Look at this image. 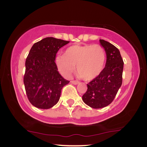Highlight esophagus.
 Wrapping results in <instances>:
<instances>
[{"mask_svg": "<svg viewBox=\"0 0 147 147\" xmlns=\"http://www.w3.org/2000/svg\"><path fill=\"white\" fill-rule=\"evenodd\" d=\"M71 83H72V84H75V85H77V84H78L79 83V82H77V81L72 80V81H71Z\"/></svg>", "mask_w": 147, "mask_h": 147, "instance_id": "34e87169", "label": "esophagus"}]
</instances>
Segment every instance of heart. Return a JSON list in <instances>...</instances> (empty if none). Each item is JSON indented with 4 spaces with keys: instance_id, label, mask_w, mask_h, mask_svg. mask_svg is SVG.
Segmentation results:
<instances>
[{
    "instance_id": "heart-1",
    "label": "heart",
    "mask_w": 147,
    "mask_h": 147,
    "mask_svg": "<svg viewBox=\"0 0 147 147\" xmlns=\"http://www.w3.org/2000/svg\"><path fill=\"white\" fill-rule=\"evenodd\" d=\"M106 52L98 44L75 45L69 47L64 56H58L56 63L64 77H69L75 71L85 81H91L102 73L105 66Z\"/></svg>"
}]
</instances>
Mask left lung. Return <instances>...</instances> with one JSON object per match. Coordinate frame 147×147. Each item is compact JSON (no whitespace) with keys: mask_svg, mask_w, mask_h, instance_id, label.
I'll use <instances>...</instances> for the list:
<instances>
[{"mask_svg":"<svg viewBox=\"0 0 147 147\" xmlns=\"http://www.w3.org/2000/svg\"><path fill=\"white\" fill-rule=\"evenodd\" d=\"M106 52V63L102 73L87 84L86 92L82 96L84 102L93 109L109 106L117 95L122 84L124 61L119 50L115 45L99 40Z\"/></svg>","mask_w":147,"mask_h":147,"instance_id":"1","label":"left lung"}]
</instances>
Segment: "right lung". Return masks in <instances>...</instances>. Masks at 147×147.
<instances>
[{"label": "right lung", "instance_id": "right-lung-1", "mask_svg": "<svg viewBox=\"0 0 147 147\" xmlns=\"http://www.w3.org/2000/svg\"><path fill=\"white\" fill-rule=\"evenodd\" d=\"M69 42L47 37L30 49L25 61L23 82L30 102L38 109H48L55 106L63 87L70 82L59 73L55 63L58 50Z\"/></svg>", "mask_w": 147, "mask_h": 147}]
</instances>
